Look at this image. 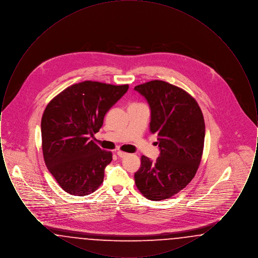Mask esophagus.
<instances>
[{
    "instance_id": "1",
    "label": "esophagus",
    "mask_w": 258,
    "mask_h": 258,
    "mask_svg": "<svg viewBox=\"0 0 258 258\" xmlns=\"http://www.w3.org/2000/svg\"><path fill=\"white\" fill-rule=\"evenodd\" d=\"M117 155H118L119 158H124V157H126L128 154L124 153L123 151H118V152H117Z\"/></svg>"
}]
</instances>
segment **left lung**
Returning a JSON list of instances; mask_svg holds the SVG:
<instances>
[{
	"instance_id": "obj_1",
	"label": "left lung",
	"mask_w": 258,
	"mask_h": 258,
	"mask_svg": "<svg viewBox=\"0 0 258 258\" xmlns=\"http://www.w3.org/2000/svg\"><path fill=\"white\" fill-rule=\"evenodd\" d=\"M151 109L150 131L158 134L160 157H141L135 184L144 197L160 201L177 195L196 176L204 147L205 123L197 100L183 89L153 80L135 87Z\"/></svg>"
}]
</instances>
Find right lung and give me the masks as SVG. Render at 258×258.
Wrapping results in <instances>:
<instances>
[{
    "instance_id": "add662e5",
    "label": "right lung",
    "mask_w": 258,
    "mask_h": 258,
    "mask_svg": "<svg viewBox=\"0 0 258 258\" xmlns=\"http://www.w3.org/2000/svg\"><path fill=\"white\" fill-rule=\"evenodd\" d=\"M127 89L84 81L68 87L47 104L41 118L43 158L66 192L84 197L103 182L112 153L101 150L90 136L98 133L107 111Z\"/></svg>"
}]
</instances>
